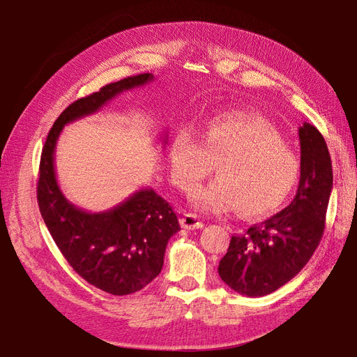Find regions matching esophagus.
<instances>
[{"label":"esophagus","mask_w":357,"mask_h":357,"mask_svg":"<svg viewBox=\"0 0 357 357\" xmlns=\"http://www.w3.org/2000/svg\"><path fill=\"white\" fill-rule=\"evenodd\" d=\"M181 227L187 230H195V229H202V221L199 216H196L193 213H185L183 218H181Z\"/></svg>","instance_id":"esophagus-1"}]
</instances>
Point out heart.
<instances>
[{"mask_svg":"<svg viewBox=\"0 0 357 357\" xmlns=\"http://www.w3.org/2000/svg\"><path fill=\"white\" fill-rule=\"evenodd\" d=\"M169 164L173 183L190 192L216 164L218 178L192 195L196 207L224 213L239 208L245 218L276 211L298 183L301 162L267 121L225 113L198 133L179 132L172 141Z\"/></svg>","mask_w":357,"mask_h":357,"instance_id":"obj_1","label":"heart"}]
</instances>
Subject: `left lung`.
I'll use <instances>...</instances> for the list:
<instances>
[{
	"instance_id": "obj_1",
	"label": "left lung",
	"mask_w": 357,
	"mask_h": 357,
	"mask_svg": "<svg viewBox=\"0 0 357 357\" xmlns=\"http://www.w3.org/2000/svg\"><path fill=\"white\" fill-rule=\"evenodd\" d=\"M301 178L288 207L231 236L219 276L231 290L257 298L285 285L305 267L319 245L333 188L331 158L313 124L299 127Z\"/></svg>"
}]
</instances>
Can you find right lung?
Returning a JSON list of instances; mask_svg holds the SVG:
<instances>
[{
  "instance_id": "obj_1",
  "label": "right lung",
  "mask_w": 357,
  "mask_h": 357,
  "mask_svg": "<svg viewBox=\"0 0 357 357\" xmlns=\"http://www.w3.org/2000/svg\"><path fill=\"white\" fill-rule=\"evenodd\" d=\"M150 81L153 75L141 73L72 102L50 128L41 153L36 198L53 241L82 279L115 296L139 291L161 273L167 242L181 230L178 218L151 188H141L101 213L73 206L58 185L55 147L66 124L92 115L119 93Z\"/></svg>"
}]
</instances>
